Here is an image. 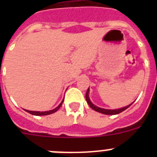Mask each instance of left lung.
<instances>
[{"label":"left lung","instance_id":"obj_1","mask_svg":"<svg viewBox=\"0 0 157 157\" xmlns=\"http://www.w3.org/2000/svg\"><path fill=\"white\" fill-rule=\"evenodd\" d=\"M89 91H90V90H89V88H88L86 94V100L87 103H88V105H90V107L91 109H94V110H95L96 112H101V113H102V114H105V115H116V114H119V113H120V112H123L124 110H126L127 109H128L129 107L132 105V104H130V105H127V106L124 107V108H122V109H114V110H111V109H101V108H99V107L94 105V104L91 102L90 100V98H89Z\"/></svg>","mask_w":157,"mask_h":157}]
</instances>
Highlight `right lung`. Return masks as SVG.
Masks as SVG:
<instances>
[{"instance_id": "add662e5", "label": "right lung", "mask_w": 157, "mask_h": 157, "mask_svg": "<svg viewBox=\"0 0 157 157\" xmlns=\"http://www.w3.org/2000/svg\"><path fill=\"white\" fill-rule=\"evenodd\" d=\"M63 102V100L62 101L61 103L59 104V105L56 107V109H54L50 111H46V112H34V111H29V110H26V109H24V110L26 111V112H29L30 114L34 115V116H47V115H50V114H52V113H54V112H56V111H57L60 107H61Z\"/></svg>"}]
</instances>
